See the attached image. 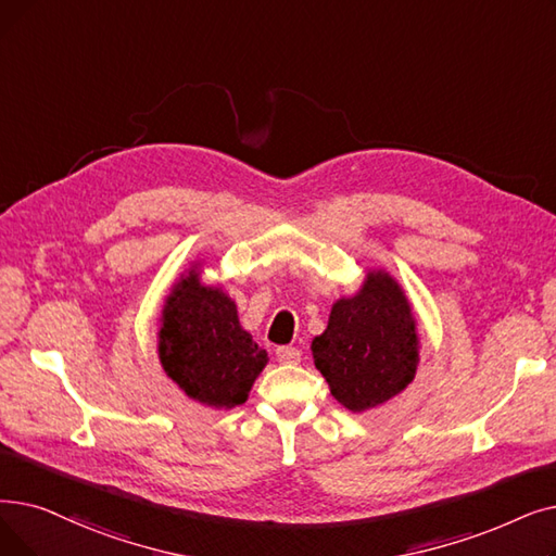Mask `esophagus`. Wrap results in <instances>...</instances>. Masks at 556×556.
Wrapping results in <instances>:
<instances>
[{
  "label": "esophagus",
  "mask_w": 556,
  "mask_h": 556,
  "mask_svg": "<svg viewBox=\"0 0 556 556\" xmlns=\"http://www.w3.org/2000/svg\"><path fill=\"white\" fill-rule=\"evenodd\" d=\"M300 356H302V352L298 348H293V345H286V348L277 350L279 364H300Z\"/></svg>",
  "instance_id": "34e87169"
}]
</instances>
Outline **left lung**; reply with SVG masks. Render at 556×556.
Here are the masks:
<instances>
[{
	"label": "left lung",
	"instance_id": "left-lung-1",
	"mask_svg": "<svg viewBox=\"0 0 556 556\" xmlns=\"http://www.w3.org/2000/svg\"><path fill=\"white\" fill-rule=\"evenodd\" d=\"M311 354L331 395L352 414L400 395L420 364L418 320L402 283L389 270L368 268L352 295L331 304Z\"/></svg>",
	"mask_w": 556,
	"mask_h": 556
}]
</instances>
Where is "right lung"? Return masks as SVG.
<instances>
[{"label":"right lung","instance_id":"right-lung-1","mask_svg":"<svg viewBox=\"0 0 556 556\" xmlns=\"http://www.w3.org/2000/svg\"><path fill=\"white\" fill-rule=\"evenodd\" d=\"M200 258L173 281L159 316L156 350L165 375L208 408L245 404L268 352L240 327L236 302L223 283H204Z\"/></svg>","mask_w":556,"mask_h":556}]
</instances>
